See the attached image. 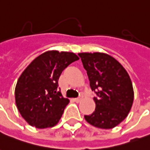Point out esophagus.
I'll return each instance as SVG.
<instances>
[{"label":"esophagus","instance_id":"obj_1","mask_svg":"<svg viewBox=\"0 0 150 150\" xmlns=\"http://www.w3.org/2000/svg\"><path fill=\"white\" fill-rule=\"evenodd\" d=\"M82 96H82V94H81V95H80V96L77 97V98H76V99H74V100L76 101V102H80V101L82 100Z\"/></svg>","mask_w":150,"mask_h":150}]
</instances>
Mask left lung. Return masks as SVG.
<instances>
[{
  "label": "left lung",
  "instance_id": "1",
  "mask_svg": "<svg viewBox=\"0 0 150 150\" xmlns=\"http://www.w3.org/2000/svg\"><path fill=\"white\" fill-rule=\"evenodd\" d=\"M90 86L96 94V109L84 117L96 127L110 129L127 117L132 108L134 91L128 73L110 55L104 53H80Z\"/></svg>",
  "mask_w": 150,
  "mask_h": 150
}]
</instances>
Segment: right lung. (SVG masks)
Here are the masks:
<instances>
[{
	"instance_id": "add662e5",
	"label": "right lung",
	"mask_w": 150,
	"mask_h": 150,
	"mask_svg": "<svg viewBox=\"0 0 150 150\" xmlns=\"http://www.w3.org/2000/svg\"><path fill=\"white\" fill-rule=\"evenodd\" d=\"M78 59L71 52L47 51L23 72L15 87V102L29 125L46 128L59 122L69 100L62 96L58 81L62 72Z\"/></svg>"
}]
</instances>
